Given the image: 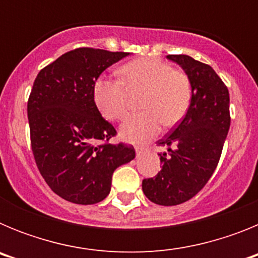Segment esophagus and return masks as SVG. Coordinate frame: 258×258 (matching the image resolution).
I'll return each mask as SVG.
<instances>
[{"mask_svg":"<svg viewBox=\"0 0 258 258\" xmlns=\"http://www.w3.org/2000/svg\"><path fill=\"white\" fill-rule=\"evenodd\" d=\"M147 151H149V149H147V147H143V146H137V147H136L137 157L142 156V155L146 154Z\"/></svg>","mask_w":258,"mask_h":258,"instance_id":"34e87169","label":"esophagus"}]
</instances>
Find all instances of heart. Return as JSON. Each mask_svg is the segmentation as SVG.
I'll return each mask as SVG.
<instances>
[{"label":"heart","instance_id":"b5f03b06","mask_svg":"<svg viewBox=\"0 0 258 258\" xmlns=\"http://www.w3.org/2000/svg\"><path fill=\"white\" fill-rule=\"evenodd\" d=\"M121 80L98 77L93 84L95 107L108 120H121L127 112V90H143L141 107L122 122L120 134L131 143H142L156 136L161 125L172 126L186 116L192 99L190 77L181 70L155 58L127 61L120 68Z\"/></svg>","mask_w":258,"mask_h":258}]
</instances>
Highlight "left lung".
I'll return each mask as SVG.
<instances>
[{
  "label": "left lung",
  "instance_id": "1",
  "mask_svg": "<svg viewBox=\"0 0 258 258\" xmlns=\"http://www.w3.org/2000/svg\"><path fill=\"white\" fill-rule=\"evenodd\" d=\"M190 77L192 99L181 122L157 141L163 168L142 181L145 195L159 206H177L194 198L213 174L230 127V97L211 66L188 55H168Z\"/></svg>",
  "mask_w": 258,
  "mask_h": 258
}]
</instances>
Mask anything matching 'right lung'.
Segmentation results:
<instances>
[{"instance_id": "1", "label": "right lung", "mask_w": 258, "mask_h": 258, "mask_svg": "<svg viewBox=\"0 0 258 258\" xmlns=\"http://www.w3.org/2000/svg\"><path fill=\"white\" fill-rule=\"evenodd\" d=\"M127 55L79 47L42 68L33 83L27 106L32 151L49 187L67 202L106 199L116 168L136 157L133 146L107 143L116 131L93 101L95 80Z\"/></svg>"}]
</instances>
